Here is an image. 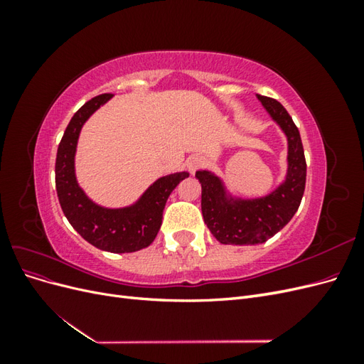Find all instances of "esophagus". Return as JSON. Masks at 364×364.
<instances>
[{
	"label": "esophagus",
	"instance_id": "1",
	"mask_svg": "<svg viewBox=\"0 0 364 364\" xmlns=\"http://www.w3.org/2000/svg\"><path fill=\"white\" fill-rule=\"evenodd\" d=\"M202 164H203V161H202L200 156H191L188 161H186V167H188V170L191 173H194L197 168L200 167Z\"/></svg>",
	"mask_w": 364,
	"mask_h": 364
}]
</instances>
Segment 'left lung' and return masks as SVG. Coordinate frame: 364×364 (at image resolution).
<instances>
[{
  "instance_id": "8db88e82",
  "label": "left lung",
  "mask_w": 364,
  "mask_h": 364,
  "mask_svg": "<svg viewBox=\"0 0 364 364\" xmlns=\"http://www.w3.org/2000/svg\"><path fill=\"white\" fill-rule=\"evenodd\" d=\"M257 97L287 136V174L272 193L255 199H241L228 193L223 181L213 171H196L202 185L203 220L222 245L249 246L267 241L293 218L305 190L306 162L299 130L279 102L264 95Z\"/></svg>"
}]
</instances>
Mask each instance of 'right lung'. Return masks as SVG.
<instances>
[{"label":"right lung","instance_id":"add662e5","mask_svg":"<svg viewBox=\"0 0 364 364\" xmlns=\"http://www.w3.org/2000/svg\"><path fill=\"white\" fill-rule=\"evenodd\" d=\"M111 98L112 94L97 95L71 118L58 149L56 191L65 217L87 243L106 252L127 253L153 243L159 232L168 196L190 173L179 171L162 176L134 205L124 208H105L92 202L75 179V149L87 118Z\"/></svg>","mask_w":364,"mask_h":364}]
</instances>
